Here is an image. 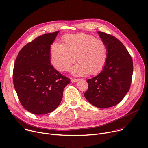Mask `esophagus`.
I'll return each instance as SVG.
<instances>
[{
    "label": "esophagus",
    "mask_w": 148,
    "mask_h": 148,
    "mask_svg": "<svg viewBox=\"0 0 148 148\" xmlns=\"http://www.w3.org/2000/svg\"><path fill=\"white\" fill-rule=\"evenodd\" d=\"M77 81H78V79H71V82H72V83H75Z\"/></svg>",
    "instance_id": "34e87169"
}]
</instances>
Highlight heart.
<instances>
[{
	"instance_id": "obj_1",
	"label": "heart",
	"mask_w": 148,
	"mask_h": 148,
	"mask_svg": "<svg viewBox=\"0 0 148 148\" xmlns=\"http://www.w3.org/2000/svg\"><path fill=\"white\" fill-rule=\"evenodd\" d=\"M51 61L58 71H68L76 60L79 63L72 69L75 76L99 72L106 64L107 45L101 40L83 33L69 35L64 45L54 43L51 47Z\"/></svg>"
}]
</instances>
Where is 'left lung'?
<instances>
[{
    "instance_id": "8db88e82",
    "label": "left lung",
    "mask_w": 148,
    "mask_h": 148,
    "mask_svg": "<svg viewBox=\"0 0 148 148\" xmlns=\"http://www.w3.org/2000/svg\"><path fill=\"white\" fill-rule=\"evenodd\" d=\"M107 48V58L101 72L87 79L84 93L93 106L106 108L119 104L130 90L133 73L132 59L123 44L115 37L97 32Z\"/></svg>"
}]
</instances>
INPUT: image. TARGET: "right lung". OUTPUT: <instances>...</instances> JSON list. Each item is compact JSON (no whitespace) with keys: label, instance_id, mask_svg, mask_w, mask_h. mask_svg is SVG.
Segmentation results:
<instances>
[{"label":"right lung","instance_id":"right-lung-1","mask_svg":"<svg viewBox=\"0 0 148 148\" xmlns=\"http://www.w3.org/2000/svg\"><path fill=\"white\" fill-rule=\"evenodd\" d=\"M58 33L44 34L26 44L14 62L15 90L23 107L34 114L54 111L60 104L64 88L71 81L50 62L51 45Z\"/></svg>","mask_w":148,"mask_h":148}]
</instances>
